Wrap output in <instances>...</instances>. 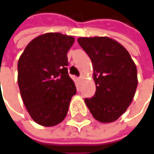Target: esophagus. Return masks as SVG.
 Listing matches in <instances>:
<instances>
[{"mask_svg":"<svg viewBox=\"0 0 154 154\" xmlns=\"http://www.w3.org/2000/svg\"><path fill=\"white\" fill-rule=\"evenodd\" d=\"M83 78H84V77H83V76H80V77H78V79H79L80 81H81V80H83Z\"/></svg>","mask_w":154,"mask_h":154,"instance_id":"esophagus-1","label":"esophagus"}]
</instances>
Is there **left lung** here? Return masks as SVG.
I'll list each match as a JSON object with an SVG mask.
<instances>
[{"instance_id": "1", "label": "left lung", "mask_w": 154, "mask_h": 154, "mask_svg": "<svg viewBox=\"0 0 154 154\" xmlns=\"http://www.w3.org/2000/svg\"><path fill=\"white\" fill-rule=\"evenodd\" d=\"M78 44L91 58L95 95L85 102L92 116L102 123L116 121L132 102L137 71L129 52L108 37H82Z\"/></svg>"}]
</instances>
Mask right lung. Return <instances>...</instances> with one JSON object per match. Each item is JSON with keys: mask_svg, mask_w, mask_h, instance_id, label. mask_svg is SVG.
<instances>
[{"mask_svg": "<svg viewBox=\"0 0 154 154\" xmlns=\"http://www.w3.org/2000/svg\"><path fill=\"white\" fill-rule=\"evenodd\" d=\"M75 38L48 32L33 38L17 63V83L23 104L36 123L52 127L67 116L77 93L68 74L67 53Z\"/></svg>", "mask_w": 154, "mask_h": 154, "instance_id": "add662e5", "label": "right lung"}]
</instances>
